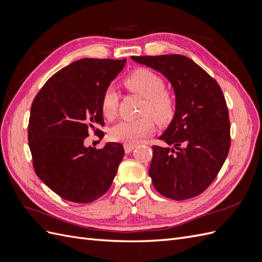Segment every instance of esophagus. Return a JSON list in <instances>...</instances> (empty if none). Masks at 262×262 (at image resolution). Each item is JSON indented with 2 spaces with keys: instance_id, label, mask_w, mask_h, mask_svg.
<instances>
[{
  "instance_id": "34e87169",
  "label": "esophagus",
  "mask_w": 262,
  "mask_h": 262,
  "mask_svg": "<svg viewBox=\"0 0 262 262\" xmlns=\"http://www.w3.org/2000/svg\"><path fill=\"white\" fill-rule=\"evenodd\" d=\"M135 147H136V145H130V144H125V145H124L126 153H130Z\"/></svg>"
}]
</instances>
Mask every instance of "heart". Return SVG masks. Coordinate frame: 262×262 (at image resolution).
Segmentation results:
<instances>
[{
	"label": "heart",
	"mask_w": 262,
	"mask_h": 262,
	"mask_svg": "<svg viewBox=\"0 0 262 262\" xmlns=\"http://www.w3.org/2000/svg\"><path fill=\"white\" fill-rule=\"evenodd\" d=\"M124 85L130 92L144 98L141 109L143 117L118 122L110 129L109 136L115 142L135 145L154 130L152 117L159 124H164L172 118L176 99L173 94L165 90L162 77L149 69L141 68L130 72L124 79ZM118 104V93L115 89H105L101 97V111L105 118H115Z\"/></svg>",
	"instance_id": "obj_1"
}]
</instances>
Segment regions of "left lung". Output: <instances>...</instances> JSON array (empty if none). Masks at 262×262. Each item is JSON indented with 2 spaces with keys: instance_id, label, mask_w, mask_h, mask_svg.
Segmentation results:
<instances>
[{
  "instance_id": "1",
  "label": "left lung",
  "mask_w": 262,
  "mask_h": 262,
  "mask_svg": "<svg viewBox=\"0 0 262 262\" xmlns=\"http://www.w3.org/2000/svg\"><path fill=\"white\" fill-rule=\"evenodd\" d=\"M159 71L176 92V114L153 145L148 173L162 196L185 200L204 192L223 166L231 146L229 109L219 83L182 55L132 56ZM172 146V148L169 146Z\"/></svg>"
}]
</instances>
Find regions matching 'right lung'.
I'll use <instances>...</instances> for the list:
<instances>
[{
  "instance_id": "add662e5",
  "label": "right lung",
  "mask_w": 262,
  "mask_h": 262,
  "mask_svg": "<svg viewBox=\"0 0 262 262\" xmlns=\"http://www.w3.org/2000/svg\"><path fill=\"white\" fill-rule=\"evenodd\" d=\"M126 58H82L58 71L31 104L28 141L32 165L45 185L65 200L88 204L108 191L124 158V146L85 147L89 130L102 138L101 97Z\"/></svg>"
}]
</instances>
